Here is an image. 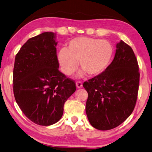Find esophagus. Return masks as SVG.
<instances>
[{"label": "esophagus", "instance_id": "1", "mask_svg": "<svg viewBox=\"0 0 152 152\" xmlns=\"http://www.w3.org/2000/svg\"><path fill=\"white\" fill-rule=\"evenodd\" d=\"M76 86H77V87L78 89L81 88V87H83V84H82V82L81 81L76 82Z\"/></svg>", "mask_w": 152, "mask_h": 152}]
</instances>
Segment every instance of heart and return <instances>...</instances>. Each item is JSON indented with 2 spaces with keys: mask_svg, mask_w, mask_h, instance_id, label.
Returning <instances> with one entry per match:
<instances>
[{
  "mask_svg": "<svg viewBox=\"0 0 152 152\" xmlns=\"http://www.w3.org/2000/svg\"><path fill=\"white\" fill-rule=\"evenodd\" d=\"M113 55V47L105 40L79 37L70 40L66 48L58 53L61 70L71 75L79 65L83 69L80 75L86 73L91 76L99 75L110 65Z\"/></svg>",
  "mask_w": 152,
  "mask_h": 152,
  "instance_id": "1",
  "label": "heart"
}]
</instances>
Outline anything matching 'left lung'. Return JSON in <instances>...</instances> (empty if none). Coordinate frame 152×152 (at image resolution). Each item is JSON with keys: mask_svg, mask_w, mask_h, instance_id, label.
<instances>
[{"mask_svg": "<svg viewBox=\"0 0 152 152\" xmlns=\"http://www.w3.org/2000/svg\"><path fill=\"white\" fill-rule=\"evenodd\" d=\"M140 75L132 47L121 41L107 69L83 83L88 93L86 111L93 127L113 129L131 115L137 98Z\"/></svg>", "mask_w": 152, "mask_h": 152, "instance_id": "1", "label": "left lung"}]
</instances>
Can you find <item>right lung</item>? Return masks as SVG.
Segmentation results:
<instances>
[{
	"instance_id": "add662e5",
	"label": "right lung",
	"mask_w": 152,
	"mask_h": 152,
	"mask_svg": "<svg viewBox=\"0 0 152 152\" xmlns=\"http://www.w3.org/2000/svg\"><path fill=\"white\" fill-rule=\"evenodd\" d=\"M55 34L45 32L29 39L16 55L13 92L26 117L40 126L60 120L64 104L75 91L73 80L58 70Z\"/></svg>"
}]
</instances>
